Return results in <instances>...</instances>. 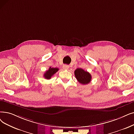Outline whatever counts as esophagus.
I'll return each instance as SVG.
<instances>
[{"label": "esophagus", "instance_id": "esophagus-1", "mask_svg": "<svg viewBox=\"0 0 134 134\" xmlns=\"http://www.w3.org/2000/svg\"><path fill=\"white\" fill-rule=\"evenodd\" d=\"M63 68L64 69H68L69 68V66L67 65H65L63 66Z\"/></svg>", "mask_w": 134, "mask_h": 134}]
</instances>
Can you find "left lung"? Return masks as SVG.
Here are the masks:
<instances>
[{"mask_svg":"<svg viewBox=\"0 0 134 134\" xmlns=\"http://www.w3.org/2000/svg\"><path fill=\"white\" fill-rule=\"evenodd\" d=\"M75 77L80 84L85 85L89 84L91 80V74L81 68H77L74 71Z\"/></svg>","mask_w":134,"mask_h":134,"instance_id":"left-lung-1","label":"left lung"}]
</instances>
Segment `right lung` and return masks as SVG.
Wrapping results in <instances>:
<instances>
[{"mask_svg": "<svg viewBox=\"0 0 134 134\" xmlns=\"http://www.w3.org/2000/svg\"><path fill=\"white\" fill-rule=\"evenodd\" d=\"M58 71H59V68H51V67L49 68L48 71H46L44 74V77L46 79H50L53 76L54 74H55Z\"/></svg>", "mask_w": 134, "mask_h": 134, "instance_id": "add662e5", "label": "right lung"}]
</instances>
